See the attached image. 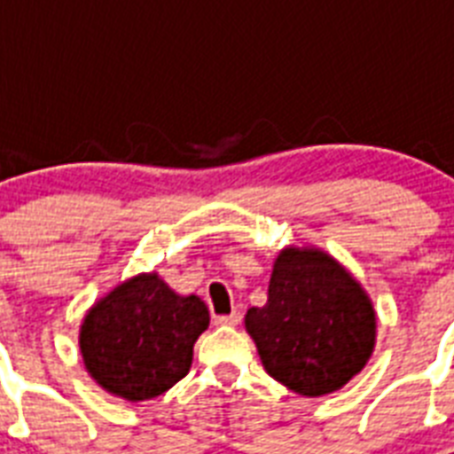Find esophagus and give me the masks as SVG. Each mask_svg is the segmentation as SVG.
I'll list each match as a JSON object with an SVG mask.
<instances>
[{
    "instance_id": "esophagus-1",
    "label": "esophagus",
    "mask_w": 454,
    "mask_h": 454,
    "mask_svg": "<svg viewBox=\"0 0 454 454\" xmlns=\"http://www.w3.org/2000/svg\"><path fill=\"white\" fill-rule=\"evenodd\" d=\"M240 320H242V316L238 313V310L228 313V316H214V323H216V325H238Z\"/></svg>"
}]
</instances>
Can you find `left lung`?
I'll list each match as a JSON object with an SVG mask.
<instances>
[{
	"instance_id": "left-lung-1",
	"label": "left lung",
	"mask_w": 454,
	"mask_h": 454,
	"mask_svg": "<svg viewBox=\"0 0 454 454\" xmlns=\"http://www.w3.org/2000/svg\"><path fill=\"white\" fill-rule=\"evenodd\" d=\"M245 327L273 380L301 395H323L365 367L377 325L365 292L334 259L285 249L269 301L247 310Z\"/></svg>"
}]
</instances>
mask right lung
<instances>
[{"label":"right lung","instance_id":"1","mask_svg":"<svg viewBox=\"0 0 454 454\" xmlns=\"http://www.w3.org/2000/svg\"><path fill=\"white\" fill-rule=\"evenodd\" d=\"M209 310L178 297L155 273L131 278L89 310L80 348L89 374L124 401H148L184 380Z\"/></svg>","mask_w":454,"mask_h":454}]
</instances>
